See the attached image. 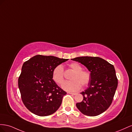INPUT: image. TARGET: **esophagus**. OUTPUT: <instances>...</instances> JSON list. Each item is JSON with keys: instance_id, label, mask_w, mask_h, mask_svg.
Returning <instances> with one entry per match:
<instances>
[{"instance_id": "1", "label": "esophagus", "mask_w": 132, "mask_h": 132, "mask_svg": "<svg viewBox=\"0 0 132 132\" xmlns=\"http://www.w3.org/2000/svg\"><path fill=\"white\" fill-rule=\"evenodd\" d=\"M68 93L70 94V95H76V93H72V92H68Z\"/></svg>"}]
</instances>
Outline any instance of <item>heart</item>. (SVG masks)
Listing matches in <instances>:
<instances>
[{"label": "heart", "mask_w": 132, "mask_h": 132, "mask_svg": "<svg viewBox=\"0 0 132 132\" xmlns=\"http://www.w3.org/2000/svg\"><path fill=\"white\" fill-rule=\"evenodd\" d=\"M69 67L74 73L71 75V80L65 81L62 84V87L67 91L75 92L80 90L81 85L86 87L91 81V73L87 70H83L82 67L77 62H72L69 65ZM52 77L53 80L58 85H60L64 79V70L62 65L56 66L52 71Z\"/></svg>", "instance_id": "obj_1"}]
</instances>
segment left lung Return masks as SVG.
Instances as JSON below:
<instances>
[{
    "mask_svg": "<svg viewBox=\"0 0 132 132\" xmlns=\"http://www.w3.org/2000/svg\"><path fill=\"white\" fill-rule=\"evenodd\" d=\"M71 60L85 65L91 76L88 88L81 93L84 100L76 103L77 108L86 116L102 113L111 106L118 86L113 65L99 57L82 56Z\"/></svg>",
    "mask_w": 132,
    "mask_h": 132,
    "instance_id": "1",
    "label": "left lung"
}]
</instances>
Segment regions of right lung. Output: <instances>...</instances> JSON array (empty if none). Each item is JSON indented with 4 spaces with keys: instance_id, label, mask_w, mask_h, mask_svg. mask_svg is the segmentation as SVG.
<instances>
[{
    "instance_id": "add662e5",
    "label": "right lung",
    "mask_w": 132,
    "mask_h": 132,
    "mask_svg": "<svg viewBox=\"0 0 132 132\" xmlns=\"http://www.w3.org/2000/svg\"><path fill=\"white\" fill-rule=\"evenodd\" d=\"M68 59L38 55L25 61L18 78L22 102L28 110L39 116H47L61 106L67 93L52 80L55 67Z\"/></svg>"
}]
</instances>
